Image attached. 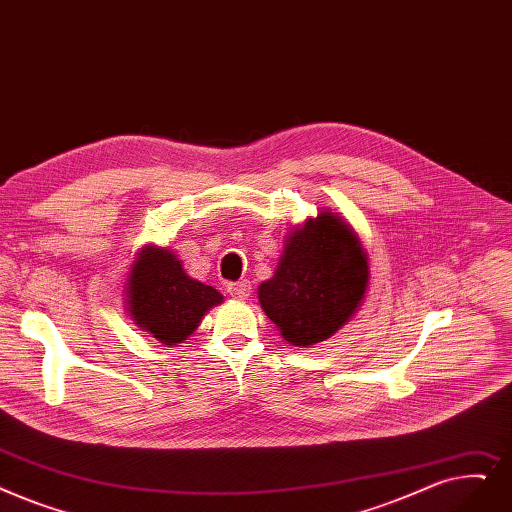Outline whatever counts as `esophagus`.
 Masks as SVG:
<instances>
[{
  "instance_id": "34e87169",
  "label": "esophagus",
  "mask_w": 512,
  "mask_h": 512,
  "mask_svg": "<svg viewBox=\"0 0 512 512\" xmlns=\"http://www.w3.org/2000/svg\"><path fill=\"white\" fill-rule=\"evenodd\" d=\"M228 293L234 299H249V295H251V282L249 280L232 282V284H228Z\"/></svg>"
}]
</instances>
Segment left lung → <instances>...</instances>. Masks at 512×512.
<instances>
[{"instance_id": "8db88e82", "label": "left lung", "mask_w": 512, "mask_h": 512, "mask_svg": "<svg viewBox=\"0 0 512 512\" xmlns=\"http://www.w3.org/2000/svg\"><path fill=\"white\" fill-rule=\"evenodd\" d=\"M368 280L358 234L337 213L322 211L288 234L274 276L261 282L257 295L284 341L309 347L351 320Z\"/></svg>"}]
</instances>
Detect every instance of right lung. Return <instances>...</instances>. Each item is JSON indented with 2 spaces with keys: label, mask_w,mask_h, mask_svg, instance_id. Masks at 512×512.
<instances>
[{
  "label": "right lung",
  "mask_w": 512,
  "mask_h": 512,
  "mask_svg": "<svg viewBox=\"0 0 512 512\" xmlns=\"http://www.w3.org/2000/svg\"><path fill=\"white\" fill-rule=\"evenodd\" d=\"M127 311L163 345L186 341L203 316L224 301L213 286L190 278L169 249L144 247L127 276Z\"/></svg>",
  "instance_id": "1"
}]
</instances>
